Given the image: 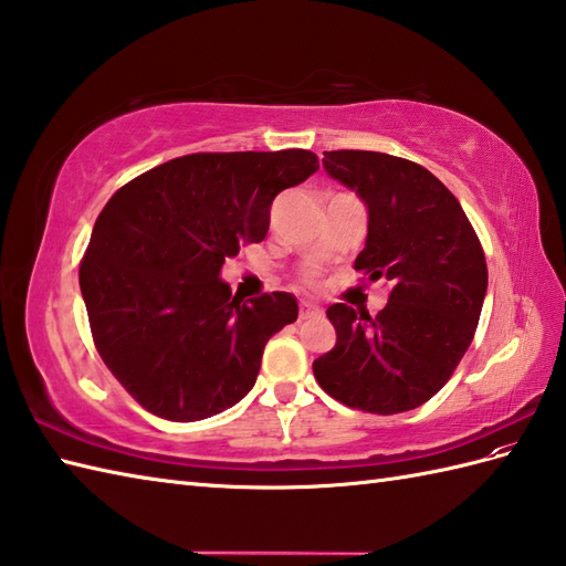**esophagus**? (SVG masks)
Listing matches in <instances>:
<instances>
[{"label":"esophagus","mask_w":566,"mask_h":566,"mask_svg":"<svg viewBox=\"0 0 566 566\" xmlns=\"http://www.w3.org/2000/svg\"><path fill=\"white\" fill-rule=\"evenodd\" d=\"M323 314L321 306L311 304V302H302V306H298V318L302 321H308V318H318Z\"/></svg>","instance_id":"esophagus-1"}]
</instances>
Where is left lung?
Wrapping results in <instances>:
<instances>
[{"mask_svg":"<svg viewBox=\"0 0 566 566\" xmlns=\"http://www.w3.org/2000/svg\"><path fill=\"white\" fill-rule=\"evenodd\" d=\"M323 167L367 207L355 270L389 284L377 318L333 304L335 347L314 363L321 389L391 416L432 399L472 345L486 296V260L460 201L411 160L375 150L323 153Z\"/></svg>","mask_w":566,"mask_h":566,"instance_id":"obj_1","label":"left lung"}]
</instances>
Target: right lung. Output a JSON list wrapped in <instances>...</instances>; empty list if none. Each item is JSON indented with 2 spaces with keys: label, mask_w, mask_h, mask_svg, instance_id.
Segmentation results:
<instances>
[{
  "label": "right lung",
  "mask_w": 566,
  "mask_h": 566,
  "mask_svg": "<svg viewBox=\"0 0 566 566\" xmlns=\"http://www.w3.org/2000/svg\"><path fill=\"white\" fill-rule=\"evenodd\" d=\"M316 170V155L298 148L195 153L106 201L80 290L104 365L146 411L191 423L255 387L264 345L296 321V298L243 302L221 268L268 235L274 197Z\"/></svg>",
  "instance_id": "add662e5"
}]
</instances>
